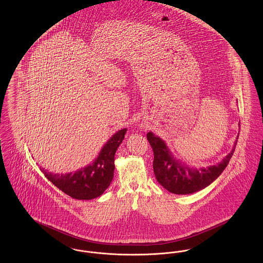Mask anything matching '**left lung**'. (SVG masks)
I'll use <instances>...</instances> for the list:
<instances>
[{
  "instance_id": "1",
  "label": "left lung",
  "mask_w": 263,
  "mask_h": 263,
  "mask_svg": "<svg viewBox=\"0 0 263 263\" xmlns=\"http://www.w3.org/2000/svg\"><path fill=\"white\" fill-rule=\"evenodd\" d=\"M147 140L153 150V170L157 181L169 192L181 195L197 192L214 181L228 165L237 144L236 140L230 153L218 164L206 168H190L174 158L165 142L152 132L147 134Z\"/></svg>"
}]
</instances>
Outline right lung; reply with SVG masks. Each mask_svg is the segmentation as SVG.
Listing matches in <instances>:
<instances>
[{
	"label": "right lung",
	"instance_id": "right-lung-1",
	"mask_svg": "<svg viewBox=\"0 0 263 263\" xmlns=\"http://www.w3.org/2000/svg\"><path fill=\"white\" fill-rule=\"evenodd\" d=\"M126 132V128L116 132L102 148L96 160L75 173L54 174L42 167L40 169L49 181L72 198L91 200L99 197L113 179L115 153L125 138Z\"/></svg>",
	"mask_w": 263,
	"mask_h": 263
}]
</instances>
